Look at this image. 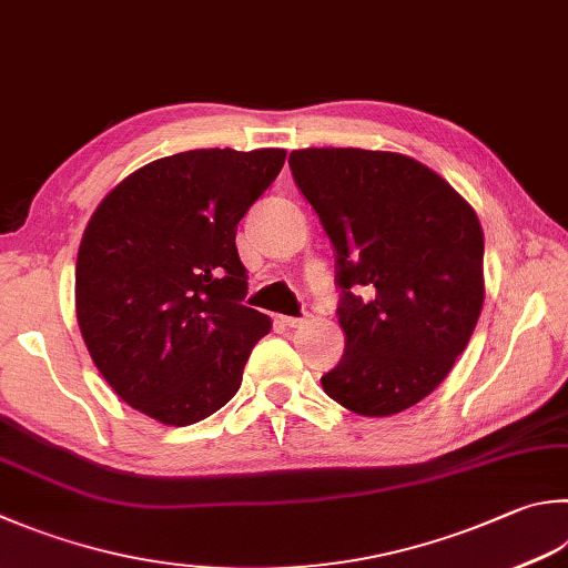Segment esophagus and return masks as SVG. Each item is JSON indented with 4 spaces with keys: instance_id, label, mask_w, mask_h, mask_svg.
Listing matches in <instances>:
<instances>
[{
    "instance_id": "1",
    "label": "esophagus",
    "mask_w": 568,
    "mask_h": 568,
    "mask_svg": "<svg viewBox=\"0 0 568 568\" xmlns=\"http://www.w3.org/2000/svg\"><path fill=\"white\" fill-rule=\"evenodd\" d=\"M282 324L288 328H302L306 324V318H296V316H280Z\"/></svg>"
}]
</instances>
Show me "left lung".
<instances>
[{
  "label": "left lung",
  "mask_w": 568,
  "mask_h": 568,
  "mask_svg": "<svg viewBox=\"0 0 568 568\" xmlns=\"http://www.w3.org/2000/svg\"><path fill=\"white\" fill-rule=\"evenodd\" d=\"M288 168L336 252L344 358L321 385L351 413L388 417L427 398L485 304V234L473 205L417 160L304 148ZM366 287L368 297H358Z\"/></svg>",
  "instance_id": "1"
}]
</instances>
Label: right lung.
Wrapping results in <instances>:
<instances>
[{"mask_svg": "<svg viewBox=\"0 0 568 568\" xmlns=\"http://www.w3.org/2000/svg\"><path fill=\"white\" fill-rule=\"evenodd\" d=\"M282 148H207L153 160L95 207L77 260V318L121 398L173 427L240 390L272 318L242 304L237 224L274 183Z\"/></svg>", "mask_w": 568, "mask_h": 568, "instance_id": "obj_1", "label": "right lung"}]
</instances>
